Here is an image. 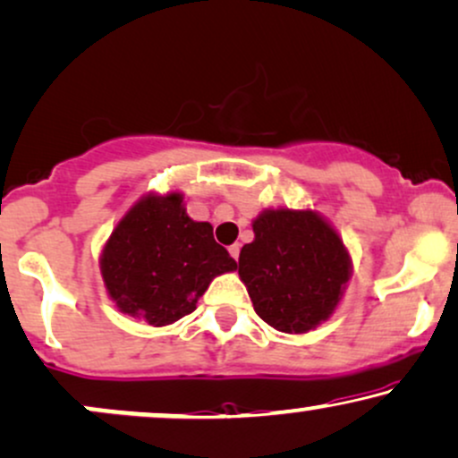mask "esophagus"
I'll list each match as a JSON object with an SVG mask.
<instances>
[{
	"instance_id": "34e87169",
	"label": "esophagus",
	"mask_w": 458,
	"mask_h": 458,
	"mask_svg": "<svg viewBox=\"0 0 458 458\" xmlns=\"http://www.w3.org/2000/svg\"><path fill=\"white\" fill-rule=\"evenodd\" d=\"M229 255L233 257L235 261L240 259V244H233V246H229Z\"/></svg>"
}]
</instances>
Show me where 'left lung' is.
I'll return each mask as SVG.
<instances>
[{"label":"left lung","mask_w":458,"mask_h":458,"mask_svg":"<svg viewBox=\"0 0 458 458\" xmlns=\"http://www.w3.org/2000/svg\"><path fill=\"white\" fill-rule=\"evenodd\" d=\"M252 231L238 263L257 315L289 335L313 330L332 315L349 281L338 233L309 209H266Z\"/></svg>","instance_id":"obj_1"}]
</instances>
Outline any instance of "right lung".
Returning a JSON list of instances; mask_svg holds the SVG:
<instances>
[{"mask_svg": "<svg viewBox=\"0 0 458 458\" xmlns=\"http://www.w3.org/2000/svg\"><path fill=\"white\" fill-rule=\"evenodd\" d=\"M182 199L180 192L141 199L102 250L100 270L113 302L149 326L191 315L212 278L235 270L212 225L195 223Z\"/></svg>", "mask_w": 458, "mask_h": 458, "instance_id": "add662e5", "label": "right lung"}]
</instances>
